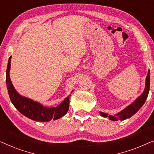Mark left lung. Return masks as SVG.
I'll return each instance as SVG.
<instances>
[{"label":"left lung","mask_w":154,"mask_h":154,"mask_svg":"<svg viewBox=\"0 0 154 154\" xmlns=\"http://www.w3.org/2000/svg\"><path fill=\"white\" fill-rule=\"evenodd\" d=\"M149 88H150V71H149L148 74H147L146 79V87H145L144 91L134 102L129 105L128 107H126L125 109L118 113L115 116L109 115V119L111 121H123L128 119V118L131 117L133 116L134 113H136L139 111L141 107L143 106L144 104L145 101L148 97ZM101 115L104 117L108 116V114L105 113L101 112Z\"/></svg>","instance_id":"8db88e82"}]
</instances>
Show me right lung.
I'll list each match as a JSON object with an SVG mask.
<instances>
[{
    "instance_id": "1",
    "label": "right lung",
    "mask_w": 154,
    "mask_h": 154,
    "mask_svg": "<svg viewBox=\"0 0 154 154\" xmlns=\"http://www.w3.org/2000/svg\"><path fill=\"white\" fill-rule=\"evenodd\" d=\"M10 61H11V56L10 57L8 60L7 70H6V84H7L8 94L14 107L22 114L33 121L40 122L50 121L52 119H58L66 114L69 107V97H67L64 102L57 107L48 108L43 106L42 104L35 102L30 99L24 97L19 94L10 81L9 75Z\"/></svg>"
}]
</instances>
